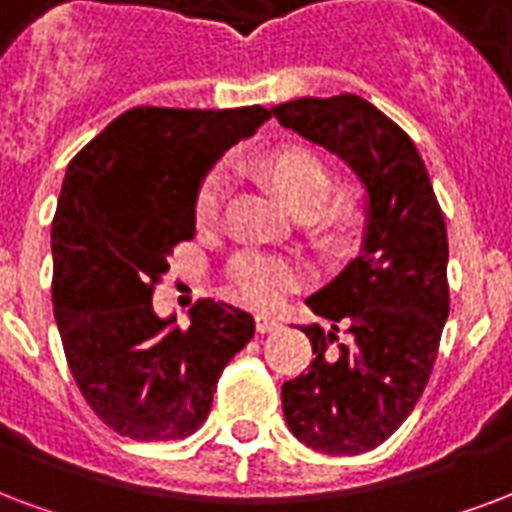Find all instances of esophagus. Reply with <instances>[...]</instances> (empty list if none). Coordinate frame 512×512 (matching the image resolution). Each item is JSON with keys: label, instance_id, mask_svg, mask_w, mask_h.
<instances>
[{"label": "esophagus", "instance_id": "1", "mask_svg": "<svg viewBox=\"0 0 512 512\" xmlns=\"http://www.w3.org/2000/svg\"><path fill=\"white\" fill-rule=\"evenodd\" d=\"M278 326H280L278 315H270V313H259V315H256V332H259V334L275 332Z\"/></svg>", "mask_w": 512, "mask_h": 512}]
</instances>
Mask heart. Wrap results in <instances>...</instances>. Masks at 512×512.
<instances>
[{"label":"heart","mask_w":512,"mask_h":512,"mask_svg":"<svg viewBox=\"0 0 512 512\" xmlns=\"http://www.w3.org/2000/svg\"><path fill=\"white\" fill-rule=\"evenodd\" d=\"M256 172L267 180L272 191L297 213H313L315 221L324 229H343L351 221V205L343 199L326 202L332 188V172L326 161L307 145L283 142L270 151L259 153ZM224 180L207 178L199 188L197 218L199 229L215 224L224 202ZM229 283L237 299L253 307H272L286 297L291 288L299 283V267L291 259L270 256V253H242L229 267Z\"/></svg>","instance_id":"1"}]
</instances>
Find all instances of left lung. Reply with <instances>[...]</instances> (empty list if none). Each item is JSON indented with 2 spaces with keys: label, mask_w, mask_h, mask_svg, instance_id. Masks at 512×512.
<instances>
[{
  "label": "left lung",
  "mask_w": 512,
  "mask_h": 512,
  "mask_svg": "<svg viewBox=\"0 0 512 512\" xmlns=\"http://www.w3.org/2000/svg\"><path fill=\"white\" fill-rule=\"evenodd\" d=\"M272 113L337 153L367 191L361 253L307 297L332 329H302L315 359L283 383L299 443L356 456L397 432L432 375L451 302L445 218L413 140L367 99L302 96Z\"/></svg>",
  "instance_id": "left-lung-1"
}]
</instances>
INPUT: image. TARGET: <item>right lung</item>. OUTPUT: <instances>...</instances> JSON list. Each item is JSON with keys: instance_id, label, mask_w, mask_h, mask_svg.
<instances>
[{"instance_id": "1", "label": "right lung", "mask_w": 512, "mask_h": 512, "mask_svg": "<svg viewBox=\"0 0 512 512\" xmlns=\"http://www.w3.org/2000/svg\"><path fill=\"white\" fill-rule=\"evenodd\" d=\"M270 110L132 107L69 161L53 218V315L80 394L113 432L183 440L256 332L251 313L199 299L191 326L159 318L153 288L194 240L207 169Z\"/></svg>"}]
</instances>
